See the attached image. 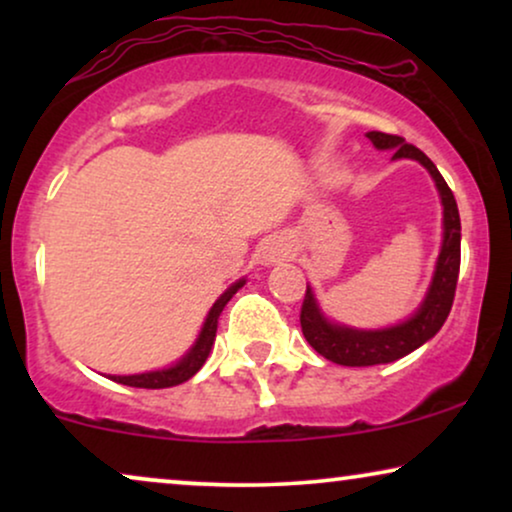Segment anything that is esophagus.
Returning a JSON list of instances; mask_svg holds the SVG:
<instances>
[{
  "label": "esophagus",
  "mask_w": 512,
  "mask_h": 512,
  "mask_svg": "<svg viewBox=\"0 0 512 512\" xmlns=\"http://www.w3.org/2000/svg\"><path fill=\"white\" fill-rule=\"evenodd\" d=\"M289 254H291V249L284 240H270L263 247V261L265 263H279V261H284V258H289Z\"/></svg>",
  "instance_id": "34e87169"
}]
</instances>
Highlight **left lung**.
<instances>
[{"instance_id":"8db88e82","label":"left lung","mask_w":512,"mask_h":512,"mask_svg":"<svg viewBox=\"0 0 512 512\" xmlns=\"http://www.w3.org/2000/svg\"><path fill=\"white\" fill-rule=\"evenodd\" d=\"M368 139L377 149H394V158H415L422 163L431 177L436 179V186L443 200V223H445V240L440 249L436 275H433L429 296L424 305L419 307L415 317L405 321L401 326L384 328V331H352L342 328L321 317L317 303H314L312 291H305L303 307H300V328H303L305 340L319 352L324 359L340 363V366H377V363H391L401 356L415 352L426 340L440 331L445 324L447 314L452 310L454 291H457L459 265H461V221L457 200L438 172V167L431 163V158L417 146L405 144L403 137L387 135V132H368Z\"/></svg>"}]
</instances>
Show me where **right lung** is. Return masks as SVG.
<instances>
[{
  "label": "right lung",
  "instance_id": "obj_1",
  "mask_svg": "<svg viewBox=\"0 0 512 512\" xmlns=\"http://www.w3.org/2000/svg\"><path fill=\"white\" fill-rule=\"evenodd\" d=\"M242 286H244V279H240V282L230 286V289L223 293L219 300H216L214 307L207 314V321H205V326H202L198 342H195V347L177 363V366H172L167 370H156V373L125 375V377L118 375V377H111V380L118 384H128V387H137V389H165V387H177V384L191 380V377L202 368V363L207 361L209 349H212V345H214L219 314L223 312V307H226L228 300L235 296L237 289H242Z\"/></svg>",
  "mask_w": 512,
  "mask_h": 512
}]
</instances>
